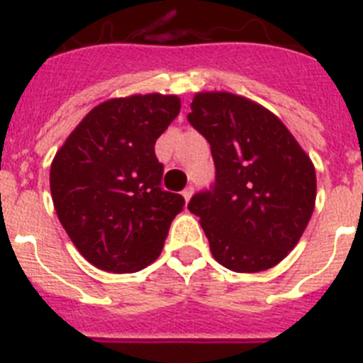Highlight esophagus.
<instances>
[{"mask_svg":"<svg viewBox=\"0 0 363 363\" xmlns=\"http://www.w3.org/2000/svg\"><path fill=\"white\" fill-rule=\"evenodd\" d=\"M192 192H194V187H192V185H189V187H185V189H184V192H182V194H184L185 201H189V199H191Z\"/></svg>","mask_w":363,"mask_h":363,"instance_id":"1","label":"esophagus"}]
</instances>
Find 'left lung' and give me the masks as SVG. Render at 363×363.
<instances>
[{"mask_svg":"<svg viewBox=\"0 0 363 363\" xmlns=\"http://www.w3.org/2000/svg\"><path fill=\"white\" fill-rule=\"evenodd\" d=\"M187 118L211 144L216 182L189 201L216 261L264 272L295 248L317 198L310 156L277 116L227 91L198 93Z\"/></svg>","mask_w":363,"mask_h":363,"instance_id":"1","label":"left lung"}]
</instances>
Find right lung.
Segmentation results:
<instances>
[{
    "label": "right lung",
    "instance_id": "add662e5",
    "mask_svg": "<svg viewBox=\"0 0 363 363\" xmlns=\"http://www.w3.org/2000/svg\"><path fill=\"white\" fill-rule=\"evenodd\" d=\"M176 95H131L93 108L50 167V191L62 228L86 261L133 274L164 248L184 196L162 189L158 136L178 116Z\"/></svg>",
    "mask_w": 363,
    "mask_h": 363
}]
</instances>
